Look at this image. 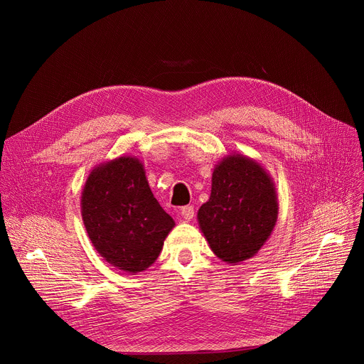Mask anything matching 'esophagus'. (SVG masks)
I'll return each instance as SVG.
<instances>
[{
	"label": "esophagus",
	"instance_id": "obj_1",
	"mask_svg": "<svg viewBox=\"0 0 364 364\" xmlns=\"http://www.w3.org/2000/svg\"><path fill=\"white\" fill-rule=\"evenodd\" d=\"M180 214L186 221H190V220H193V217H195V209H193V206H183Z\"/></svg>",
	"mask_w": 364,
	"mask_h": 364
}]
</instances>
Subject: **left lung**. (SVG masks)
<instances>
[{"instance_id": "obj_1", "label": "left lung", "mask_w": 364, "mask_h": 364, "mask_svg": "<svg viewBox=\"0 0 364 364\" xmlns=\"http://www.w3.org/2000/svg\"><path fill=\"white\" fill-rule=\"evenodd\" d=\"M276 187L254 159L225 156L213 172L211 196L199 208V227L213 252L228 264L252 258L277 221Z\"/></svg>"}]
</instances>
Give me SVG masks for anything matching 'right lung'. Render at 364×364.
Wrapping results in <instances>:
<instances>
[{"instance_id":"add662e5","label":"right lung","mask_w":364,"mask_h":364,"mask_svg":"<svg viewBox=\"0 0 364 364\" xmlns=\"http://www.w3.org/2000/svg\"><path fill=\"white\" fill-rule=\"evenodd\" d=\"M81 214L95 251L131 274L156 261L176 225L153 196L143 164L131 156L91 171L82 188Z\"/></svg>"}]
</instances>
